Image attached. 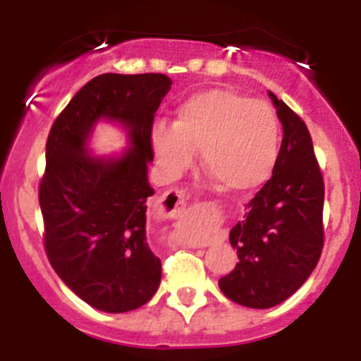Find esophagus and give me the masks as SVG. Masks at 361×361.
<instances>
[{
    "label": "esophagus",
    "instance_id": "1",
    "mask_svg": "<svg viewBox=\"0 0 361 361\" xmlns=\"http://www.w3.org/2000/svg\"><path fill=\"white\" fill-rule=\"evenodd\" d=\"M186 208V193L178 188H171L159 200V213L162 216H178ZM199 245H206V240L199 242Z\"/></svg>",
    "mask_w": 361,
    "mask_h": 361
}]
</instances>
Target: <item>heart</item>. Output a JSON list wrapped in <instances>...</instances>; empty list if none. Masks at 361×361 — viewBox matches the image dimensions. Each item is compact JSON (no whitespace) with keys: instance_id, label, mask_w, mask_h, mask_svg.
<instances>
[{"instance_id":"obj_1","label":"heart","mask_w":361,"mask_h":361,"mask_svg":"<svg viewBox=\"0 0 361 361\" xmlns=\"http://www.w3.org/2000/svg\"><path fill=\"white\" fill-rule=\"evenodd\" d=\"M153 149L178 175L200 149L202 168L226 193H245L269 177L279 153V121L266 103L228 88H209L177 108L171 128L153 132Z\"/></svg>"}]
</instances>
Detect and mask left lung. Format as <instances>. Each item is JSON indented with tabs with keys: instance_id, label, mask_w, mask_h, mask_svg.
Here are the masks:
<instances>
[{
	"instance_id": "obj_1",
	"label": "left lung",
	"mask_w": 361,
	"mask_h": 361,
	"mask_svg": "<svg viewBox=\"0 0 361 361\" xmlns=\"http://www.w3.org/2000/svg\"><path fill=\"white\" fill-rule=\"evenodd\" d=\"M283 128L273 177L250 200L229 231L238 262L219 280L237 304L267 309L282 304L309 279L324 250V175L307 126L271 94Z\"/></svg>"
}]
</instances>
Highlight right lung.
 I'll return each instance as SVG.
<instances>
[{
	"mask_svg": "<svg viewBox=\"0 0 361 361\" xmlns=\"http://www.w3.org/2000/svg\"><path fill=\"white\" fill-rule=\"evenodd\" d=\"M170 86L164 73H101L73 95L47 139L39 183L44 251L59 279L99 311H133L161 283V258L146 240V200L153 195V117ZM101 116L130 130L133 148L121 159L84 149Z\"/></svg>",
	"mask_w": 361,
	"mask_h": 361,
	"instance_id": "add662e5",
	"label": "right lung"
}]
</instances>
